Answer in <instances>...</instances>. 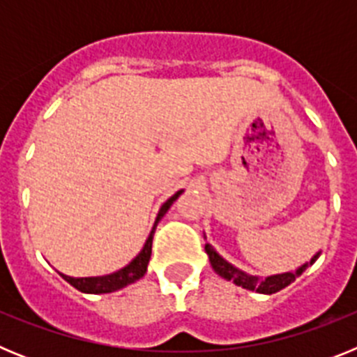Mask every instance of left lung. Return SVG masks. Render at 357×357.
Wrapping results in <instances>:
<instances>
[{
	"mask_svg": "<svg viewBox=\"0 0 357 357\" xmlns=\"http://www.w3.org/2000/svg\"><path fill=\"white\" fill-rule=\"evenodd\" d=\"M206 252L209 255L211 266H213L214 272L218 273L220 277L227 280H232L236 286H241L245 289H250V291H257V293H264V295H272V293L280 291L282 288L289 286L296 277H301L302 272H304L305 268L311 266L314 261L318 259V255L320 252L311 257L307 263H304L302 266H298L295 272H286V273H277V275H270L264 277V279H259L257 275H248V273L241 272L239 268H236L234 264H230L229 261H225L222 255L218 254L213 247H211L209 243H206Z\"/></svg>",
	"mask_w": 357,
	"mask_h": 357,
	"instance_id": "left-lung-1",
	"label": "left lung"
}]
</instances>
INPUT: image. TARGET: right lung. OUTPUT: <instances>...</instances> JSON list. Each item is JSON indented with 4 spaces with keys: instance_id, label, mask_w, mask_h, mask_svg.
Instances as JSON below:
<instances>
[{
    "instance_id": "1",
    "label": "right lung",
    "mask_w": 357,
    "mask_h": 357,
    "mask_svg": "<svg viewBox=\"0 0 357 357\" xmlns=\"http://www.w3.org/2000/svg\"><path fill=\"white\" fill-rule=\"evenodd\" d=\"M182 191H184V189L176 191L172 198H168V200L164 202L162 207L159 209V214H157V218H155L153 229H151L150 236H148L146 243H144L143 250L135 255L134 259H132L127 266H123L121 270H118V272H114V273H109V275H100V277H69V275H64V273H61L62 279L68 280L69 284H71L73 288H77L78 291L93 293V295L118 291V289L132 284V282H135V280H139L148 270V263H150V255H151V241H153V234H155L157 223L162 220L164 214L168 213L169 207L173 206V202L181 197Z\"/></svg>"
}]
</instances>
